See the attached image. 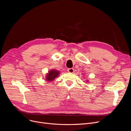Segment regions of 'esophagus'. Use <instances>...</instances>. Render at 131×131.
Returning a JSON list of instances; mask_svg holds the SVG:
<instances>
[{"instance_id":"1","label":"esophagus","mask_w":131,"mask_h":131,"mask_svg":"<svg viewBox=\"0 0 131 131\" xmlns=\"http://www.w3.org/2000/svg\"><path fill=\"white\" fill-rule=\"evenodd\" d=\"M68 72H69V73H73L74 72V69L73 68H69L68 69Z\"/></svg>"}]
</instances>
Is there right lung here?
Segmentation results:
<instances>
[{"mask_svg":"<svg viewBox=\"0 0 131 131\" xmlns=\"http://www.w3.org/2000/svg\"><path fill=\"white\" fill-rule=\"evenodd\" d=\"M60 73L56 70H52L49 72L46 77V80L48 81H52L55 79L58 75H59Z\"/></svg>","mask_w":131,"mask_h":131,"instance_id":"obj_1","label":"right lung"}]
</instances>
